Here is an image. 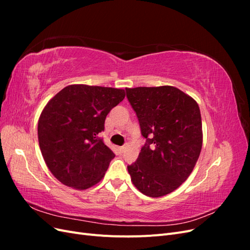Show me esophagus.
<instances>
[{
    "label": "esophagus",
    "mask_w": 250,
    "mask_h": 250,
    "mask_svg": "<svg viewBox=\"0 0 250 250\" xmlns=\"http://www.w3.org/2000/svg\"><path fill=\"white\" fill-rule=\"evenodd\" d=\"M125 149H126V146H122V147H120V152H124Z\"/></svg>",
    "instance_id": "esophagus-1"
}]
</instances>
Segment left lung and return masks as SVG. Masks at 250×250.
<instances>
[{
  "label": "left lung",
  "mask_w": 250,
  "mask_h": 250,
  "mask_svg": "<svg viewBox=\"0 0 250 250\" xmlns=\"http://www.w3.org/2000/svg\"><path fill=\"white\" fill-rule=\"evenodd\" d=\"M126 96L146 139L138 160L128 166L134 187L162 197L190 176L202 147L200 109L192 97L174 86L126 88Z\"/></svg>",
  "instance_id": "obj_1"
}]
</instances>
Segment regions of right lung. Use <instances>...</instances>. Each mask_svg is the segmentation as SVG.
I'll return each mask as SVG.
<instances>
[{
  "mask_svg": "<svg viewBox=\"0 0 250 250\" xmlns=\"http://www.w3.org/2000/svg\"><path fill=\"white\" fill-rule=\"evenodd\" d=\"M124 98L121 88L72 84L47 103L37 126L39 143L60 183L86 190L104 177L115 154L99 134L108 112Z\"/></svg>",
  "mask_w": 250,
  "mask_h": 250,
  "instance_id": "add662e5",
  "label": "right lung"
}]
</instances>
